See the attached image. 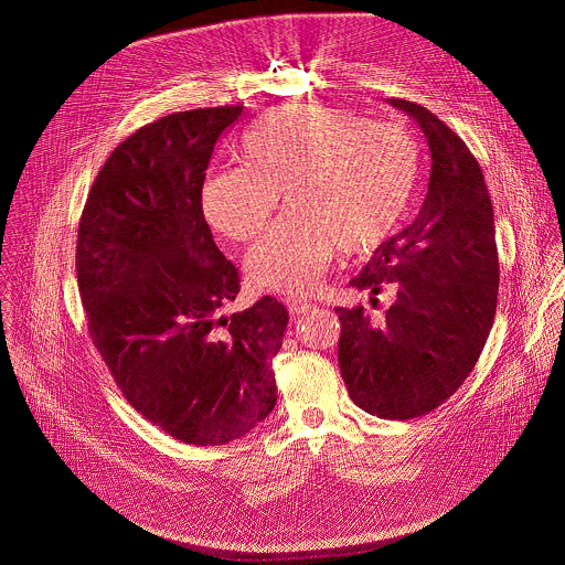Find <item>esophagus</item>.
I'll use <instances>...</instances> for the list:
<instances>
[{"mask_svg":"<svg viewBox=\"0 0 565 565\" xmlns=\"http://www.w3.org/2000/svg\"><path fill=\"white\" fill-rule=\"evenodd\" d=\"M287 309L294 313V316H300V313H307L311 309V302L302 300V298H287Z\"/></svg>","mask_w":565,"mask_h":565,"instance_id":"1","label":"esophagus"}]
</instances>
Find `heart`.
Instances as JSON below:
<instances>
[{"label":"heart","instance_id":"obj_1","mask_svg":"<svg viewBox=\"0 0 565 565\" xmlns=\"http://www.w3.org/2000/svg\"><path fill=\"white\" fill-rule=\"evenodd\" d=\"M243 168L205 177L210 227L236 243L254 238L278 205L287 212L249 249V278L280 294L309 291L338 247L380 245L402 218L419 170L413 137L393 124L322 104H291L260 117L241 139Z\"/></svg>","mask_w":565,"mask_h":565}]
</instances>
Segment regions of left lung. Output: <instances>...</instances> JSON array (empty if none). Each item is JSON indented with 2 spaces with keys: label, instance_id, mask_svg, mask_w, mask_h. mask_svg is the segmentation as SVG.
<instances>
[{
  "label": "left lung",
  "instance_id": "left-lung-1",
  "mask_svg": "<svg viewBox=\"0 0 565 565\" xmlns=\"http://www.w3.org/2000/svg\"><path fill=\"white\" fill-rule=\"evenodd\" d=\"M388 104L422 128L428 192L415 221L384 241L349 285L393 291L384 318L335 307L338 364L351 399L382 419H411L444 404L468 377L490 333L499 260L494 216L479 163L433 113Z\"/></svg>",
  "mask_w": 565,
  "mask_h": 565
}]
</instances>
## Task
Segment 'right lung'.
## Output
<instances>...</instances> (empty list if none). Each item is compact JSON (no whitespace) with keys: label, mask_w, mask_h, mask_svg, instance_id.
<instances>
[{"label":"right lung","mask_w":565,"mask_h":565,"mask_svg":"<svg viewBox=\"0 0 565 565\" xmlns=\"http://www.w3.org/2000/svg\"><path fill=\"white\" fill-rule=\"evenodd\" d=\"M241 113L168 115L119 143L77 236L88 331L117 386L146 419L194 446L238 439L274 411L271 360L289 322L271 296L225 316L241 278L214 243L201 188Z\"/></svg>","instance_id":"obj_1"}]
</instances>
